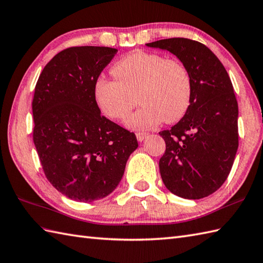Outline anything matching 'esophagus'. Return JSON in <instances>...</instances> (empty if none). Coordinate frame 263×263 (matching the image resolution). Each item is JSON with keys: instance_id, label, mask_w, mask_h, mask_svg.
I'll list each match as a JSON object with an SVG mask.
<instances>
[{"instance_id": "1", "label": "esophagus", "mask_w": 263, "mask_h": 263, "mask_svg": "<svg viewBox=\"0 0 263 263\" xmlns=\"http://www.w3.org/2000/svg\"><path fill=\"white\" fill-rule=\"evenodd\" d=\"M147 136H148L147 133H137V134H136V137H137V139H138L139 142L145 141V139H146Z\"/></svg>"}]
</instances>
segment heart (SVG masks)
Segmentation results:
<instances>
[{"mask_svg": "<svg viewBox=\"0 0 263 263\" xmlns=\"http://www.w3.org/2000/svg\"><path fill=\"white\" fill-rule=\"evenodd\" d=\"M111 72L116 80L99 78L95 85L96 100L109 118L125 119L135 107L136 96L142 107L126 121L134 129H151L162 120L178 121L189 108L191 78L178 61L135 50L120 58Z\"/></svg>", "mask_w": 263, "mask_h": 263, "instance_id": "obj_1", "label": "heart"}]
</instances>
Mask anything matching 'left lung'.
<instances>
[{"label": "left lung", "instance_id": "obj_1", "mask_svg": "<svg viewBox=\"0 0 263 263\" xmlns=\"http://www.w3.org/2000/svg\"><path fill=\"white\" fill-rule=\"evenodd\" d=\"M170 51L188 69L189 108L171 129L160 132L166 144L159 166L163 182L184 199H201L229 177L238 147V106L225 67L207 46L186 38L146 44Z\"/></svg>", "mask_w": 263, "mask_h": 263}]
</instances>
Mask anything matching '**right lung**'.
<instances>
[{
	"label": "right lung",
	"mask_w": 263,
	"mask_h": 263,
	"mask_svg": "<svg viewBox=\"0 0 263 263\" xmlns=\"http://www.w3.org/2000/svg\"><path fill=\"white\" fill-rule=\"evenodd\" d=\"M118 49L97 46L58 52L38 79L33 143L54 188L75 201L109 196L138 147L134 133L101 115L95 85Z\"/></svg>",
	"instance_id": "add662e5"
}]
</instances>
